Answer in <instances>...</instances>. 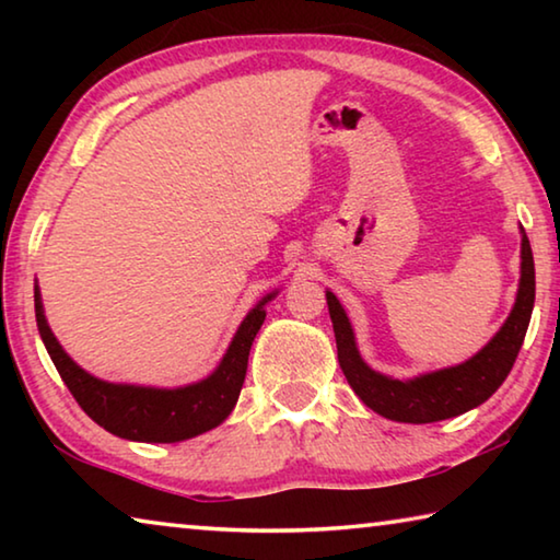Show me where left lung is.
<instances>
[{"mask_svg": "<svg viewBox=\"0 0 560 560\" xmlns=\"http://www.w3.org/2000/svg\"><path fill=\"white\" fill-rule=\"evenodd\" d=\"M536 299V271L534 254H530L528 236L521 226V279L514 308H511L504 326L497 336L479 350L477 355L459 365L442 368V371L422 373L417 377H390L373 371L360 355L353 326H350L346 308L340 306L334 291H326L328 314L334 320V334L338 346V363L348 385L373 412L395 422H440L457 417L487 402L506 381L514 368V360L524 343L530 311Z\"/></svg>", "mask_w": 560, "mask_h": 560, "instance_id": "1", "label": "left lung"}]
</instances>
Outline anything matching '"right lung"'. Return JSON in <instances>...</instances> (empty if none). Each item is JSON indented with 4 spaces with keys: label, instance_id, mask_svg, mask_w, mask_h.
<instances>
[{
    "label": "right lung",
    "instance_id": "add662e5",
    "mask_svg": "<svg viewBox=\"0 0 560 560\" xmlns=\"http://www.w3.org/2000/svg\"><path fill=\"white\" fill-rule=\"evenodd\" d=\"M277 293L279 291L267 293L244 316L220 365L202 381L183 387L101 381L83 371L56 340L49 320L44 316L39 287H34V308L39 336L49 350L56 371L93 422L130 442H183L214 430L234 410L244 385L252 343L267 318V303L277 299Z\"/></svg>",
    "mask_w": 560,
    "mask_h": 560
}]
</instances>
